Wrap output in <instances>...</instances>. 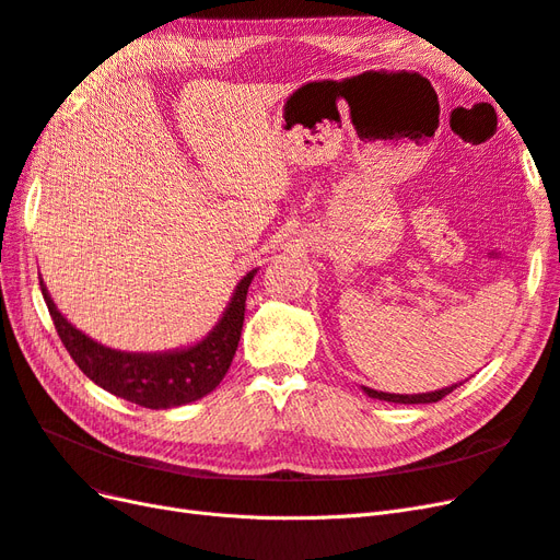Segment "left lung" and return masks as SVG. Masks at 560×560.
<instances>
[{
  "instance_id": "left-lung-1",
  "label": "left lung",
  "mask_w": 560,
  "mask_h": 560,
  "mask_svg": "<svg viewBox=\"0 0 560 560\" xmlns=\"http://www.w3.org/2000/svg\"><path fill=\"white\" fill-rule=\"evenodd\" d=\"M457 385L444 387V389H436V393H425V395H387V393H378V389H371L364 387V393L374 399H383V401H395V404H432L444 399L446 395H451Z\"/></svg>"
}]
</instances>
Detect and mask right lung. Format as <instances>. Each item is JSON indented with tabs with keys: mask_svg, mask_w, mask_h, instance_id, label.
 Returning <instances> with one entry per match:
<instances>
[{
	"mask_svg": "<svg viewBox=\"0 0 560 560\" xmlns=\"http://www.w3.org/2000/svg\"><path fill=\"white\" fill-rule=\"evenodd\" d=\"M254 273L257 270H249L235 287L224 317L208 338H202L194 348L163 354L121 352L95 343L58 313L44 280H39V287L60 341L83 374L107 393L140 404L144 409H173V406L206 397L226 376L233 354L238 350L247 287Z\"/></svg>",
	"mask_w": 560,
	"mask_h": 560,
	"instance_id": "1",
	"label": "right lung"
}]
</instances>
